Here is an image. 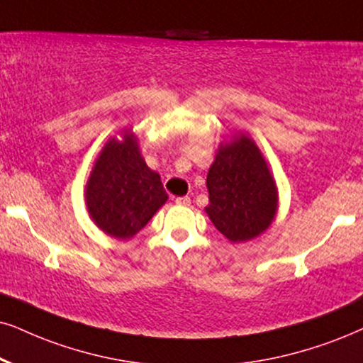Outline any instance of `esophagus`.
Returning <instances> with one entry per match:
<instances>
[{
	"instance_id": "34e87169",
	"label": "esophagus",
	"mask_w": 363,
	"mask_h": 363,
	"mask_svg": "<svg viewBox=\"0 0 363 363\" xmlns=\"http://www.w3.org/2000/svg\"><path fill=\"white\" fill-rule=\"evenodd\" d=\"M176 204H179V206H191V197H187V196L176 197Z\"/></svg>"
}]
</instances>
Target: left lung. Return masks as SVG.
Here are the masks:
<instances>
[{
  "label": "left lung",
  "instance_id": "obj_1",
  "mask_svg": "<svg viewBox=\"0 0 363 363\" xmlns=\"http://www.w3.org/2000/svg\"><path fill=\"white\" fill-rule=\"evenodd\" d=\"M206 186L209 219L231 242L250 241L273 223L278 209V189L268 164L246 134L219 144Z\"/></svg>",
  "mask_w": 363,
  "mask_h": 363
}]
</instances>
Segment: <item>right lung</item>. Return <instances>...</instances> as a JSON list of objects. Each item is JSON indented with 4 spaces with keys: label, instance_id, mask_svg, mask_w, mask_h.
Masks as SVG:
<instances>
[{
    "label": "right lung",
    "instance_id": "right-lung-1",
    "mask_svg": "<svg viewBox=\"0 0 363 363\" xmlns=\"http://www.w3.org/2000/svg\"><path fill=\"white\" fill-rule=\"evenodd\" d=\"M91 221L105 235L130 240L167 201L160 176L142 157L137 137L123 130L100 150L85 187Z\"/></svg>",
    "mask_w": 363,
    "mask_h": 363
}]
</instances>
